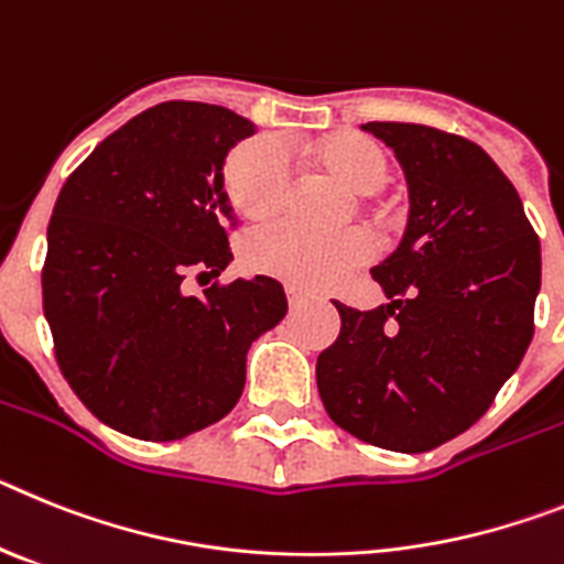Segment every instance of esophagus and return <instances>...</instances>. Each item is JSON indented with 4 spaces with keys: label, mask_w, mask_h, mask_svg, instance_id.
Here are the masks:
<instances>
[{
    "label": "esophagus",
    "mask_w": 564,
    "mask_h": 564,
    "mask_svg": "<svg viewBox=\"0 0 564 564\" xmlns=\"http://www.w3.org/2000/svg\"><path fill=\"white\" fill-rule=\"evenodd\" d=\"M286 295H289V306H292V310H301L303 303L315 301V295H312V292H303V289H297V286H286Z\"/></svg>",
    "instance_id": "obj_1"
}]
</instances>
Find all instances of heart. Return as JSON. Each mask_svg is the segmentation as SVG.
<instances>
[{
    "mask_svg": "<svg viewBox=\"0 0 564 564\" xmlns=\"http://www.w3.org/2000/svg\"><path fill=\"white\" fill-rule=\"evenodd\" d=\"M297 153L349 193L371 195L389 181V155L383 147L351 130L303 141ZM224 187L235 213L247 221H267L281 213L289 193V164L281 144L263 135L241 141L224 164ZM364 254L366 238L360 229L321 235L295 224L261 229L243 247L249 269L292 286H323L364 261Z\"/></svg>",
    "mask_w": 564,
    "mask_h": 564,
    "instance_id": "heart-1",
    "label": "heart"
}]
</instances>
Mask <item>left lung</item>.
Returning a JSON list of instances; mask_svg holds the SVG:
<instances>
[{
    "label": "left lung",
    "mask_w": 564,
    "mask_h": 564,
    "mask_svg": "<svg viewBox=\"0 0 564 564\" xmlns=\"http://www.w3.org/2000/svg\"><path fill=\"white\" fill-rule=\"evenodd\" d=\"M409 187L398 249L371 269L389 303H335L340 335L317 357V391L340 429L417 454L471 429L533 337L540 238L491 155L425 124L369 121Z\"/></svg>",
    "instance_id": "left-lung-1"
}]
</instances>
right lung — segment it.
<instances>
[{
	"label": "right lung",
	"instance_id": "obj_1",
	"mask_svg": "<svg viewBox=\"0 0 564 564\" xmlns=\"http://www.w3.org/2000/svg\"><path fill=\"white\" fill-rule=\"evenodd\" d=\"M252 133L227 107L161 101L107 135L58 193L42 272L58 369L127 437L170 443L227 417L249 346L286 315L275 278L184 289L232 261L224 164Z\"/></svg>",
	"mask_w": 564,
	"mask_h": 564
}]
</instances>
